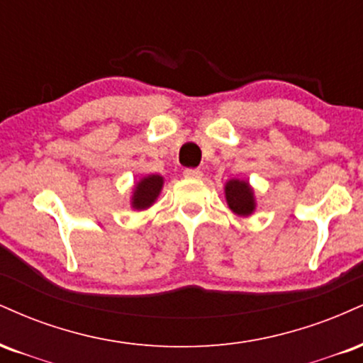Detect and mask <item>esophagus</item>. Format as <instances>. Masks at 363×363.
<instances>
[{
    "mask_svg": "<svg viewBox=\"0 0 363 363\" xmlns=\"http://www.w3.org/2000/svg\"><path fill=\"white\" fill-rule=\"evenodd\" d=\"M183 177L191 178V180H200V178L203 177V173L197 168H186L185 172H183Z\"/></svg>",
    "mask_w": 363,
    "mask_h": 363,
    "instance_id": "obj_1",
    "label": "esophagus"
}]
</instances>
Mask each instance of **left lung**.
<instances>
[{"label":"left lung","mask_w":363,"mask_h":363,"mask_svg":"<svg viewBox=\"0 0 363 363\" xmlns=\"http://www.w3.org/2000/svg\"><path fill=\"white\" fill-rule=\"evenodd\" d=\"M224 191L228 206L234 214L241 217L253 214L255 208H257V202H255V191L248 182L233 178V180L225 183Z\"/></svg>","instance_id":"obj_1"}]
</instances>
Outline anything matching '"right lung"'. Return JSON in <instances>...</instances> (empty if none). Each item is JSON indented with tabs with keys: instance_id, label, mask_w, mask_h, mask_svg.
I'll list each match as a JSON object with an SVG mask.
<instances>
[{
	"instance_id": "1",
	"label": "right lung",
	"mask_w": 363,
	"mask_h": 363,
	"mask_svg": "<svg viewBox=\"0 0 363 363\" xmlns=\"http://www.w3.org/2000/svg\"><path fill=\"white\" fill-rule=\"evenodd\" d=\"M163 177H160V174H147V177L140 178V180L135 183L134 190H132V208H135V211H144V208L151 207L152 203L156 202L161 189H163Z\"/></svg>"
}]
</instances>
